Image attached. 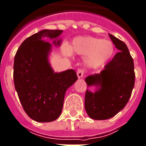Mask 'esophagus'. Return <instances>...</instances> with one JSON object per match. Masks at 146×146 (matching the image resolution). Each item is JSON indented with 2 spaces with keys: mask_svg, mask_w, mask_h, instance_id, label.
<instances>
[{
  "mask_svg": "<svg viewBox=\"0 0 146 146\" xmlns=\"http://www.w3.org/2000/svg\"><path fill=\"white\" fill-rule=\"evenodd\" d=\"M84 71L83 70H78L77 72H76V75H77V77L78 78H82L84 76Z\"/></svg>",
  "mask_w": 146,
  "mask_h": 146,
  "instance_id": "34e87169",
  "label": "esophagus"
}]
</instances>
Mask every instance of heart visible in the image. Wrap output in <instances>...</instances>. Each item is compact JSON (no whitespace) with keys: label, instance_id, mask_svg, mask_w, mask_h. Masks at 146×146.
Instances as JSON below:
<instances>
[{"label":"heart","instance_id":"1","mask_svg":"<svg viewBox=\"0 0 146 146\" xmlns=\"http://www.w3.org/2000/svg\"><path fill=\"white\" fill-rule=\"evenodd\" d=\"M65 55L72 53L83 56L85 66L88 68H98L108 62L114 53V44L109 40L86 36L76 37L70 47L62 48Z\"/></svg>","mask_w":146,"mask_h":146}]
</instances>
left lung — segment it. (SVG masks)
Listing matches in <instances>:
<instances>
[{"mask_svg": "<svg viewBox=\"0 0 146 146\" xmlns=\"http://www.w3.org/2000/svg\"><path fill=\"white\" fill-rule=\"evenodd\" d=\"M119 50L100 73L85 78L87 87H95L92 92L87 89L84 106L87 114L94 120L114 117L128 103L135 85L134 62L124 42L109 34Z\"/></svg>", "mask_w": 146, "mask_h": 146, "instance_id": "8db88e82", "label": "left lung"}]
</instances>
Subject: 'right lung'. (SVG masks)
I'll use <instances>...</instances> for the list:
<instances>
[{"label":"right lung","mask_w":146,"mask_h":146,"mask_svg":"<svg viewBox=\"0 0 146 146\" xmlns=\"http://www.w3.org/2000/svg\"><path fill=\"white\" fill-rule=\"evenodd\" d=\"M62 30L44 29L21 43L14 62L15 87L25 111L38 122H50L61 114L65 94L77 80L76 72H54L48 60L53 40L60 46Z\"/></svg>","instance_id":"right-lung-1"}]
</instances>
